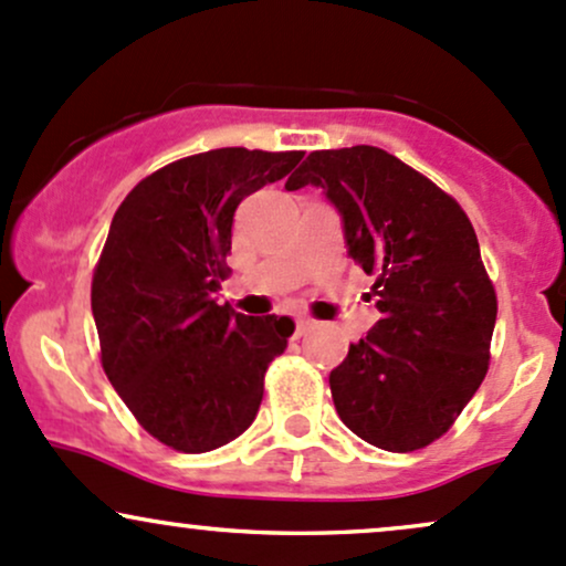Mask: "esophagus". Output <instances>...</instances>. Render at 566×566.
Instances as JSON below:
<instances>
[{
	"label": "esophagus",
	"instance_id": "34e87169",
	"mask_svg": "<svg viewBox=\"0 0 566 566\" xmlns=\"http://www.w3.org/2000/svg\"><path fill=\"white\" fill-rule=\"evenodd\" d=\"M313 328H315V323L310 321V317H296V328H294L296 336H304L307 332H313Z\"/></svg>",
	"mask_w": 566,
	"mask_h": 566
}]
</instances>
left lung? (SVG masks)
I'll use <instances>...</instances> for the list:
<instances>
[{
  "instance_id": "obj_1",
  "label": "left lung",
  "mask_w": 566,
  "mask_h": 566,
  "mask_svg": "<svg viewBox=\"0 0 566 566\" xmlns=\"http://www.w3.org/2000/svg\"><path fill=\"white\" fill-rule=\"evenodd\" d=\"M323 189L382 317L328 385L339 420L385 452L452 428L484 382L497 296L460 202L377 146L313 151L285 181Z\"/></svg>"
}]
</instances>
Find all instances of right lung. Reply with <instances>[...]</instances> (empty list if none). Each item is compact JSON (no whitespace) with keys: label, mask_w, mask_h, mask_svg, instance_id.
Returning <instances> with one entry per match:
<instances>
[{"label":"right lung","mask_w":566,"mask_h":566,"mask_svg":"<svg viewBox=\"0 0 566 566\" xmlns=\"http://www.w3.org/2000/svg\"><path fill=\"white\" fill-rule=\"evenodd\" d=\"M304 151L227 146L184 157L130 189L93 272L101 364L138 424L202 454L256 420L264 371L294 321L216 302L243 198L281 181Z\"/></svg>","instance_id":"obj_1"}]
</instances>
